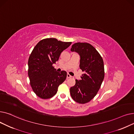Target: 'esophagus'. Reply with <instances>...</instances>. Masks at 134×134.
Listing matches in <instances>:
<instances>
[{
    "mask_svg": "<svg viewBox=\"0 0 134 134\" xmlns=\"http://www.w3.org/2000/svg\"><path fill=\"white\" fill-rule=\"evenodd\" d=\"M71 78V76L69 74H67V78L68 79V78Z\"/></svg>",
    "mask_w": 134,
    "mask_h": 134,
    "instance_id": "34e87169",
    "label": "esophagus"
}]
</instances>
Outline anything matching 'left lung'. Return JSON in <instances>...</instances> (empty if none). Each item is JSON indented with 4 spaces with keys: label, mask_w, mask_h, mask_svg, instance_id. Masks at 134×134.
<instances>
[{
    "label": "left lung",
    "mask_w": 134,
    "mask_h": 134,
    "mask_svg": "<svg viewBox=\"0 0 134 134\" xmlns=\"http://www.w3.org/2000/svg\"><path fill=\"white\" fill-rule=\"evenodd\" d=\"M71 51L80 55V68L84 74L81 80H75L70 93L74 101L85 104L93 99L101 86L105 73L103 60L95 48L88 43H75Z\"/></svg>",
    "instance_id": "1"
}]
</instances>
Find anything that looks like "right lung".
Here are the masks:
<instances>
[{"label":"right lung","instance_id":"add662e5","mask_svg":"<svg viewBox=\"0 0 134 134\" xmlns=\"http://www.w3.org/2000/svg\"><path fill=\"white\" fill-rule=\"evenodd\" d=\"M71 43L46 38L40 41L32 51L28 60V76L33 91L42 99L55 95L59 86L66 80L67 72H56L53 65Z\"/></svg>","mask_w":134,"mask_h":134}]
</instances>
